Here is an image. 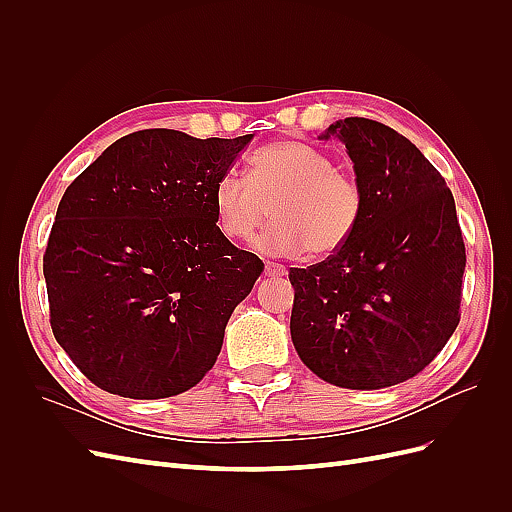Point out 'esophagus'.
<instances>
[{"mask_svg": "<svg viewBox=\"0 0 512 512\" xmlns=\"http://www.w3.org/2000/svg\"><path fill=\"white\" fill-rule=\"evenodd\" d=\"M265 275L275 277V275H286V267L275 265V262H265Z\"/></svg>", "mask_w": 512, "mask_h": 512, "instance_id": "1", "label": "esophagus"}]
</instances>
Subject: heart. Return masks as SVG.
Listing matches in <instances>:
<instances>
[{"label":"heart","instance_id":"heart-1","mask_svg":"<svg viewBox=\"0 0 512 512\" xmlns=\"http://www.w3.org/2000/svg\"><path fill=\"white\" fill-rule=\"evenodd\" d=\"M256 247L269 256H333L361 226L365 194L352 175L337 170L316 147L280 141L247 160V179L224 173L213 185L215 228L230 241H250L269 220Z\"/></svg>","mask_w":512,"mask_h":512}]
</instances>
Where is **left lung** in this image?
<instances>
[{"label": "left lung", "instance_id": "obj_1", "mask_svg": "<svg viewBox=\"0 0 512 512\" xmlns=\"http://www.w3.org/2000/svg\"><path fill=\"white\" fill-rule=\"evenodd\" d=\"M331 136L365 211L344 250L290 269V335L318 378L374 391L414 378L455 333L466 245L444 177L406 136L365 117L331 123Z\"/></svg>", "mask_w": 512, "mask_h": 512}]
</instances>
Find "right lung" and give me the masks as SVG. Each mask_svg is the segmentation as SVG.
Returning <instances> with one entry per match:
<instances>
[{
    "label": "right lung",
    "instance_id": "1",
    "mask_svg": "<svg viewBox=\"0 0 512 512\" xmlns=\"http://www.w3.org/2000/svg\"><path fill=\"white\" fill-rule=\"evenodd\" d=\"M252 136L132 132L61 196L42 265L51 329L102 391L173 397L215 365L230 314L265 269L220 235L211 209Z\"/></svg>",
    "mask_w": 512,
    "mask_h": 512
}]
</instances>
